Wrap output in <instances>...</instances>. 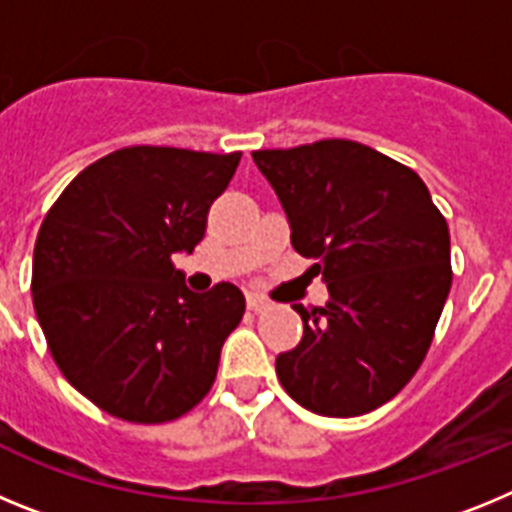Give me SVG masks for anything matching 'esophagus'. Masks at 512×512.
<instances>
[{"label":"esophagus","mask_w":512,"mask_h":512,"mask_svg":"<svg viewBox=\"0 0 512 512\" xmlns=\"http://www.w3.org/2000/svg\"><path fill=\"white\" fill-rule=\"evenodd\" d=\"M269 307H271V302L266 300V297H261V295H248V310L264 312V310H269Z\"/></svg>","instance_id":"34e87169"}]
</instances>
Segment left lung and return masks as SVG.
<instances>
[{"label":"left lung","mask_w":512,"mask_h":512,"mask_svg":"<svg viewBox=\"0 0 512 512\" xmlns=\"http://www.w3.org/2000/svg\"><path fill=\"white\" fill-rule=\"evenodd\" d=\"M277 192L292 246L328 284L325 307L277 356V377L325 418L377 410L413 379L451 289L446 217L418 174L356 140L253 151Z\"/></svg>","instance_id":"1"}]
</instances>
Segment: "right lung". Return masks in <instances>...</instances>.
<instances>
[{"mask_svg":"<svg viewBox=\"0 0 512 512\" xmlns=\"http://www.w3.org/2000/svg\"><path fill=\"white\" fill-rule=\"evenodd\" d=\"M241 153L130 146L81 171L45 215L33 305L63 377L128 423H169L210 392L246 297L194 295L171 256L205 238Z\"/></svg>","mask_w":512,"mask_h":512,"instance_id":"obj_1","label":"right lung"}]
</instances>
